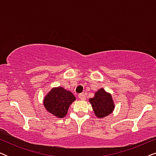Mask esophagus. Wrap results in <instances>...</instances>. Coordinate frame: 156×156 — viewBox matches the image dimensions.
Returning a JSON list of instances; mask_svg holds the SVG:
<instances>
[{
    "instance_id": "34e87169",
    "label": "esophagus",
    "mask_w": 156,
    "mask_h": 156,
    "mask_svg": "<svg viewBox=\"0 0 156 156\" xmlns=\"http://www.w3.org/2000/svg\"><path fill=\"white\" fill-rule=\"evenodd\" d=\"M79 98L81 100H84L86 99V96H85L84 94H79Z\"/></svg>"
}]
</instances>
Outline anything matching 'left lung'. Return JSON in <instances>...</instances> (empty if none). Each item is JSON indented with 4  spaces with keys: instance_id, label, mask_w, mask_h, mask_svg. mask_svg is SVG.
Wrapping results in <instances>:
<instances>
[{
    "instance_id": "left-lung-1",
    "label": "left lung",
    "mask_w": 156,
    "mask_h": 156,
    "mask_svg": "<svg viewBox=\"0 0 156 156\" xmlns=\"http://www.w3.org/2000/svg\"><path fill=\"white\" fill-rule=\"evenodd\" d=\"M89 100L97 118L107 116L114 110L115 104L112 94L103 88L96 91L94 97Z\"/></svg>"
}]
</instances>
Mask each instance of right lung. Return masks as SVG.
<instances>
[{
    "instance_id": "obj_1",
    "label": "right lung",
    "mask_w": 156,
    "mask_h": 156,
    "mask_svg": "<svg viewBox=\"0 0 156 156\" xmlns=\"http://www.w3.org/2000/svg\"><path fill=\"white\" fill-rule=\"evenodd\" d=\"M76 98L71 91L62 87H54L44 97L43 104L45 109L57 118H63L68 108Z\"/></svg>"
}]
</instances>
